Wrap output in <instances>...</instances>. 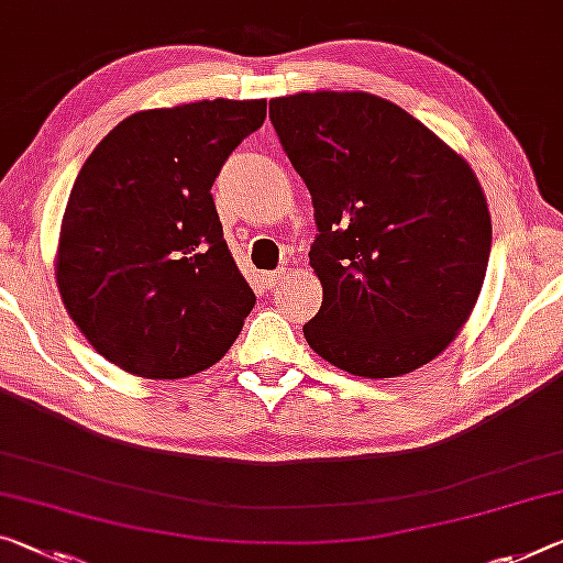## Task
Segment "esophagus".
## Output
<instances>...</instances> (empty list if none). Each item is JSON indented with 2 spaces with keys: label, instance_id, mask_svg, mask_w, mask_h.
<instances>
[{
  "label": "esophagus",
  "instance_id": "34e87169",
  "mask_svg": "<svg viewBox=\"0 0 563 563\" xmlns=\"http://www.w3.org/2000/svg\"><path fill=\"white\" fill-rule=\"evenodd\" d=\"M284 279V274L282 272H266V274H262V282H264V287H276V284H279Z\"/></svg>",
  "mask_w": 563,
  "mask_h": 563
}]
</instances>
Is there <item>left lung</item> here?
I'll use <instances>...</instances> for the list:
<instances>
[{
  "mask_svg": "<svg viewBox=\"0 0 563 563\" xmlns=\"http://www.w3.org/2000/svg\"><path fill=\"white\" fill-rule=\"evenodd\" d=\"M314 206L322 307L309 347L357 377H400L455 340L486 279L490 213L473 168L410 112L369 92L269 102Z\"/></svg>",
  "mask_w": 563,
  "mask_h": 563,
  "instance_id": "obj_1",
  "label": "left lung"
}]
</instances>
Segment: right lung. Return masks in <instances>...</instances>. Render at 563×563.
Returning <instances> with one entry per match:
<instances>
[{
	"label": "right lung",
	"mask_w": 563,
	"mask_h": 563,
	"mask_svg": "<svg viewBox=\"0 0 563 563\" xmlns=\"http://www.w3.org/2000/svg\"><path fill=\"white\" fill-rule=\"evenodd\" d=\"M266 100L143 110L75 178L55 258L73 322L112 365L178 379L216 365L256 297L223 239L211 186L264 125Z\"/></svg>",
	"instance_id": "obj_1"
}]
</instances>
